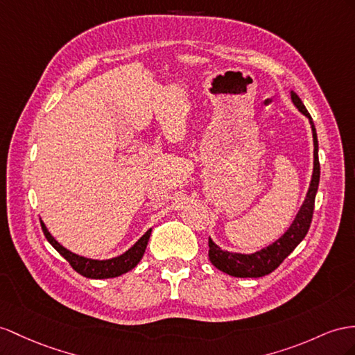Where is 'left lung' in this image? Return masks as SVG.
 <instances>
[{
	"label": "left lung",
	"instance_id": "left-lung-1",
	"mask_svg": "<svg viewBox=\"0 0 355 355\" xmlns=\"http://www.w3.org/2000/svg\"><path fill=\"white\" fill-rule=\"evenodd\" d=\"M291 98H293L294 105L298 107V111L304 114L312 125L313 133V174L311 186H309L307 195L304 202L300 208L298 214L289 230L282 235L279 240H276L268 248L262 249L259 252L250 253V255H243V253H232L228 250H222L217 244L213 243L211 239H208V258H210L211 264L219 268L226 275L234 277H262L270 275L275 271L284 259L293 252L302 240L306 237V234L311 228L313 208H315V196L318 192V184H320V160H318V138L316 130L312 121L311 114L307 112L302 98H300L294 91H291Z\"/></svg>",
	"mask_w": 355,
	"mask_h": 355
}]
</instances>
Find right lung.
Instances as JSON below:
<instances>
[{
  "instance_id": "obj_1",
  "label": "right lung",
  "mask_w": 355,
  "mask_h": 355,
  "mask_svg": "<svg viewBox=\"0 0 355 355\" xmlns=\"http://www.w3.org/2000/svg\"><path fill=\"white\" fill-rule=\"evenodd\" d=\"M40 223H42V230H43L44 237H46V240L52 244L53 249H55L60 255L69 262L71 268L78 271L80 276L88 277V279L116 277V276H121V275H124V272L135 268L144 257V252H145V249H147L150 234H151V230H148L138 241L133 244L129 250L124 252L123 255L112 258V259L97 261V259H88L84 257H79V255H76V253L67 250L66 248H62L61 244L49 234L44 223L43 222H40Z\"/></svg>"
}]
</instances>
